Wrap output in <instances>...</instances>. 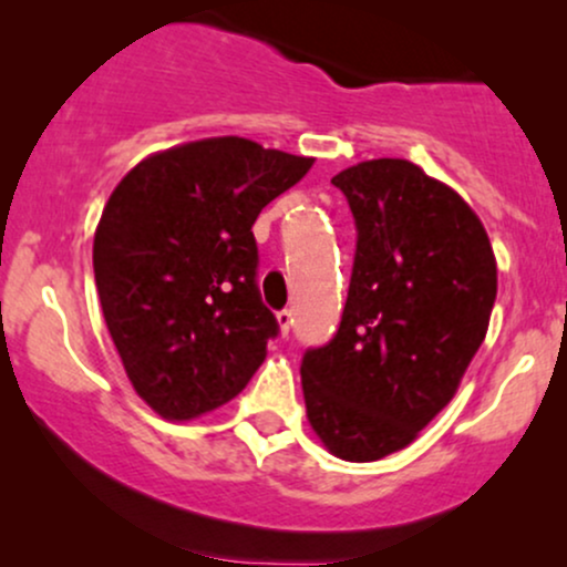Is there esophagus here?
<instances>
[{
  "mask_svg": "<svg viewBox=\"0 0 567 567\" xmlns=\"http://www.w3.org/2000/svg\"><path fill=\"white\" fill-rule=\"evenodd\" d=\"M277 324H279V333L282 336H288L290 333V328H292V311H279L277 315Z\"/></svg>",
  "mask_w": 567,
  "mask_h": 567,
  "instance_id": "esophagus-1",
  "label": "esophagus"
}]
</instances>
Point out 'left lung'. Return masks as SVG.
I'll use <instances>...</instances> for the list:
<instances>
[{
    "mask_svg": "<svg viewBox=\"0 0 567 567\" xmlns=\"http://www.w3.org/2000/svg\"><path fill=\"white\" fill-rule=\"evenodd\" d=\"M357 224L341 328L301 362L306 419L336 458L402 451L458 392L496 303V256L458 192L408 159L333 178Z\"/></svg>",
    "mask_w": 567,
    "mask_h": 567,
    "instance_id": "8db88e82",
    "label": "left lung"
}]
</instances>
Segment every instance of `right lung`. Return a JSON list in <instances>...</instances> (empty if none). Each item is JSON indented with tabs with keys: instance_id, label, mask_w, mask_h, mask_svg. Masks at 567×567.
<instances>
[{
	"instance_id": "right-lung-1",
	"label": "right lung",
	"mask_w": 567,
	"mask_h": 567,
	"mask_svg": "<svg viewBox=\"0 0 567 567\" xmlns=\"http://www.w3.org/2000/svg\"><path fill=\"white\" fill-rule=\"evenodd\" d=\"M315 157L224 135L148 154L116 184L93 239L103 320L135 394L167 421L234 400L277 320L256 285L252 224Z\"/></svg>"
}]
</instances>
